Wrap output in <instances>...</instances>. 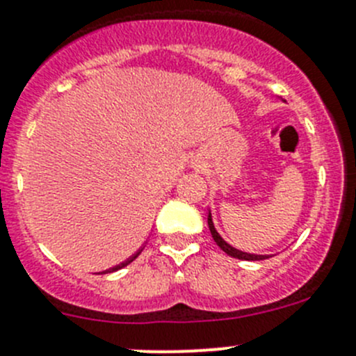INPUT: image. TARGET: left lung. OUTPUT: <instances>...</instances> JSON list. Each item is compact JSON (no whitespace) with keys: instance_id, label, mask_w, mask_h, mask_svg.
<instances>
[{"instance_id":"8db88e82","label":"left lung","mask_w":356,"mask_h":356,"mask_svg":"<svg viewBox=\"0 0 356 356\" xmlns=\"http://www.w3.org/2000/svg\"><path fill=\"white\" fill-rule=\"evenodd\" d=\"M208 227H209V232H211L213 239H215L216 245L220 246V248L223 250V252L227 253V255L234 257V259H239V260H264L266 259V255H250V253H245V252H239V250L232 248L231 245H227L225 241H223L222 238H220V234L216 232L215 225H213V220H211V211L208 213Z\"/></svg>"}]
</instances>
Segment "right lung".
Wrapping results in <instances>:
<instances>
[{"mask_svg": "<svg viewBox=\"0 0 356 356\" xmlns=\"http://www.w3.org/2000/svg\"><path fill=\"white\" fill-rule=\"evenodd\" d=\"M141 250H143V248H141ZM141 250H138V252H136V253H134V255H133V257H129V259L125 260V262H122V264H118V266L111 267V269H110V270H117V269H120V267H124V266H127V264H131V262H133V260H134V259H136V257H138V255H140V253H141Z\"/></svg>", "mask_w": 356, "mask_h": 356, "instance_id": "obj_1", "label": "right lung"}]
</instances>
